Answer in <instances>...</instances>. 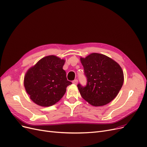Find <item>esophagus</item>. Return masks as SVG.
<instances>
[{"label":"esophagus","instance_id":"esophagus-1","mask_svg":"<svg viewBox=\"0 0 147 147\" xmlns=\"http://www.w3.org/2000/svg\"><path fill=\"white\" fill-rule=\"evenodd\" d=\"M78 83V79H75V80H74L73 81V84L77 85Z\"/></svg>","mask_w":147,"mask_h":147}]
</instances>
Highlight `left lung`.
<instances>
[{
    "label": "left lung",
    "instance_id": "8db88e82",
    "mask_svg": "<svg viewBox=\"0 0 147 147\" xmlns=\"http://www.w3.org/2000/svg\"><path fill=\"white\" fill-rule=\"evenodd\" d=\"M87 84L78 87L81 96L94 106L110 103L117 97L124 82L123 69L109 57L94 53L85 58H80Z\"/></svg>",
    "mask_w": 147,
    "mask_h": 147
}]
</instances>
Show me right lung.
I'll list each match as a JSON object with an SVG mask.
<instances>
[{
    "label": "right lung",
    "mask_w": 147,
    "mask_h": 147,
    "mask_svg": "<svg viewBox=\"0 0 147 147\" xmlns=\"http://www.w3.org/2000/svg\"><path fill=\"white\" fill-rule=\"evenodd\" d=\"M65 61L54 55L44 57L25 74L24 86L30 98L36 105L48 107L59 101L72 84L63 69Z\"/></svg>",
    "instance_id": "right-lung-1"
}]
</instances>
